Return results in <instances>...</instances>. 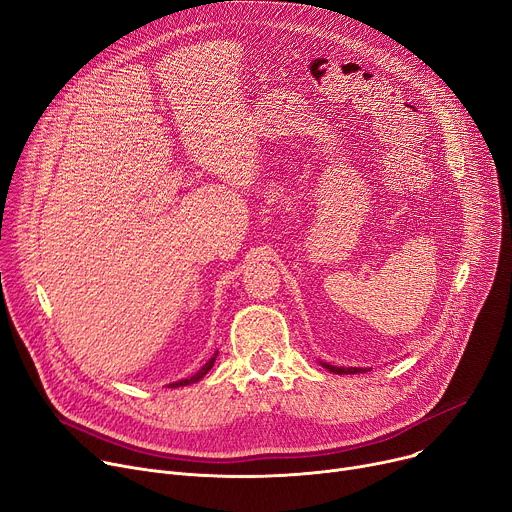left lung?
I'll return each instance as SVG.
<instances>
[{
	"mask_svg": "<svg viewBox=\"0 0 512 512\" xmlns=\"http://www.w3.org/2000/svg\"><path fill=\"white\" fill-rule=\"evenodd\" d=\"M323 368H327L329 372H333V374H358V372H368L370 368H358V366H350V368H346V366H333V364H329V362H319Z\"/></svg>",
	"mask_w": 512,
	"mask_h": 512,
	"instance_id": "8db88e82",
	"label": "left lung"
}]
</instances>
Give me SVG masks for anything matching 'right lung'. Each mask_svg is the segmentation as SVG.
<instances>
[{"instance_id":"1","label":"right lung","mask_w":512,"mask_h":512,"mask_svg":"<svg viewBox=\"0 0 512 512\" xmlns=\"http://www.w3.org/2000/svg\"><path fill=\"white\" fill-rule=\"evenodd\" d=\"M216 356H218V352L206 362V364H203L195 374H193V377H189V379H181V381H175V383H170L168 387L170 389H177V387H185V385H193V383H197V381H201L203 377H206V374L210 372V368L214 366V362H216Z\"/></svg>"}]
</instances>
